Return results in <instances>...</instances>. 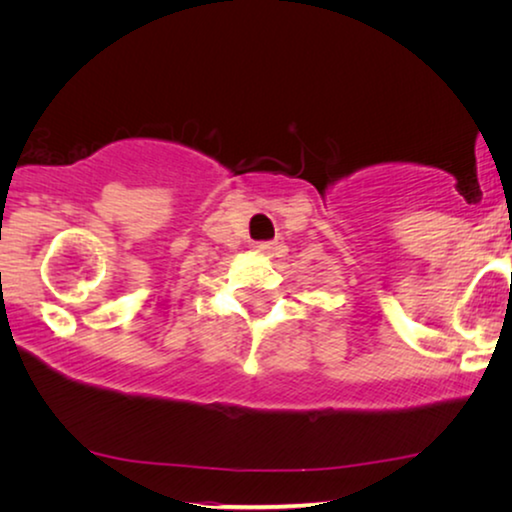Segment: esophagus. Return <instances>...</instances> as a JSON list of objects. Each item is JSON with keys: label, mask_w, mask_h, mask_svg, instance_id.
Returning <instances> with one entry per match:
<instances>
[{"label": "esophagus", "mask_w": 512, "mask_h": 512, "mask_svg": "<svg viewBox=\"0 0 512 512\" xmlns=\"http://www.w3.org/2000/svg\"><path fill=\"white\" fill-rule=\"evenodd\" d=\"M254 249L258 251V254H268V256H272V254H275V251L279 249V244H277V242H256Z\"/></svg>", "instance_id": "obj_1"}]
</instances>
